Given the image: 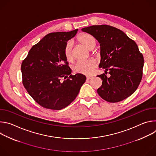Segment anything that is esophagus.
Here are the masks:
<instances>
[{
    "label": "esophagus",
    "instance_id": "esophagus-1",
    "mask_svg": "<svg viewBox=\"0 0 156 156\" xmlns=\"http://www.w3.org/2000/svg\"><path fill=\"white\" fill-rule=\"evenodd\" d=\"M92 78H93V76H86V80H91V79H92Z\"/></svg>",
    "mask_w": 156,
    "mask_h": 156
}]
</instances>
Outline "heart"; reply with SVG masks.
Here are the masks:
<instances>
[{"label": "heart", "instance_id": "obj_1", "mask_svg": "<svg viewBox=\"0 0 156 156\" xmlns=\"http://www.w3.org/2000/svg\"><path fill=\"white\" fill-rule=\"evenodd\" d=\"M78 41L85 46L87 49H93L96 44L95 37L91 34L83 33L78 36ZM73 43L69 41L66 43L64 48V55L68 61H72L73 58L72 51ZM97 66V62L94 59H89L87 60H81L76 62L74 66V71L78 73L90 75H91Z\"/></svg>", "mask_w": 156, "mask_h": 156}]
</instances>
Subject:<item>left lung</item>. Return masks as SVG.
<instances>
[{
    "instance_id": "1",
    "label": "left lung",
    "mask_w": 156,
    "mask_h": 156,
    "mask_svg": "<svg viewBox=\"0 0 156 156\" xmlns=\"http://www.w3.org/2000/svg\"><path fill=\"white\" fill-rule=\"evenodd\" d=\"M81 30L98 40L101 49L99 66L109 71V77L104 73L97 76L102 81L98 94L107 102H118L134 93L141 81L144 66L136 42L122 31L108 25H93Z\"/></svg>"
}]
</instances>
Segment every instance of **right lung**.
<instances>
[{"mask_svg": "<svg viewBox=\"0 0 156 156\" xmlns=\"http://www.w3.org/2000/svg\"><path fill=\"white\" fill-rule=\"evenodd\" d=\"M78 30L47 34L32 47L21 63L24 87L44 108L61 110L67 107L75 99L86 81L83 74L70 75L72 70L64 55L66 43ZM63 77L68 78L62 81Z\"/></svg>", "mask_w": 156, "mask_h": 156, "instance_id": "obj_1", "label": "right lung"}]
</instances>
